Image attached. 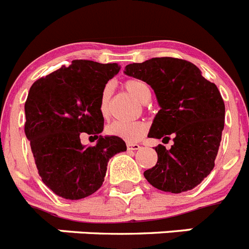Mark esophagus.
Listing matches in <instances>:
<instances>
[{"label": "esophagus", "instance_id": "esophagus-1", "mask_svg": "<svg viewBox=\"0 0 249 249\" xmlns=\"http://www.w3.org/2000/svg\"><path fill=\"white\" fill-rule=\"evenodd\" d=\"M127 148H128L129 151H137V149L141 148V144L133 143V142H128V143H127Z\"/></svg>", "mask_w": 249, "mask_h": 249}]
</instances>
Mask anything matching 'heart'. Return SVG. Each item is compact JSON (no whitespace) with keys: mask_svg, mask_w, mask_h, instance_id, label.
Returning a JSON list of instances; mask_svg holds the SVG:
<instances>
[{"mask_svg":"<svg viewBox=\"0 0 249 249\" xmlns=\"http://www.w3.org/2000/svg\"><path fill=\"white\" fill-rule=\"evenodd\" d=\"M123 89H126L131 96L136 98L138 102L144 103L148 101L151 96V91L146 82L141 80H127L123 83ZM100 112L103 117L107 118L109 116V89H105L101 93L100 98ZM107 133L112 137L122 138L124 141L135 142L141 140L146 135L147 123L143 121H133V122H124V121H114L109 123L107 128Z\"/></svg>","mask_w":249,"mask_h":249,"instance_id":"b5f03b06","label":"heart"}]
</instances>
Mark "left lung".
I'll return each mask as SVG.
<instances>
[{
    "instance_id": "8db88e82",
    "label": "left lung",
    "mask_w": 249,
    "mask_h": 249,
    "mask_svg": "<svg viewBox=\"0 0 249 249\" xmlns=\"http://www.w3.org/2000/svg\"><path fill=\"white\" fill-rule=\"evenodd\" d=\"M124 73L148 83L157 97L160 109L148 137H173L169 149L155 147L157 163L144 171V177L163 192L193 190L214 167L222 140L224 102L217 86L207 81L197 66L173 57L131 63Z\"/></svg>"
}]
</instances>
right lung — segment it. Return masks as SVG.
I'll list each match as a JSON object with an SVG mask.
<instances>
[{
    "label": "right lung",
    "mask_w": 249,
    "mask_h": 249,
    "mask_svg": "<svg viewBox=\"0 0 249 249\" xmlns=\"http://www.w3.org/2000/svg\"><path fill=\"white\" fill-rule=\"evenodd\" d=\"M120 70L117 63L74 59L31 86L26 137L43 183L62 198L81 199L96 192L109 158L127 149L122 138L101 136V93ZM86 134L98 140L96 146L80 143Z\"/></svg>",
    "instance_id": "obj_1"
}]
</instances>
